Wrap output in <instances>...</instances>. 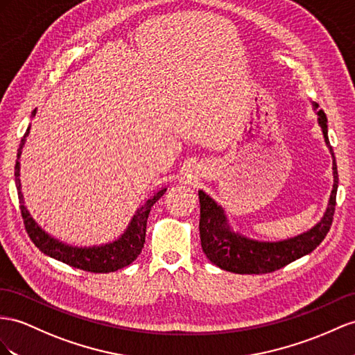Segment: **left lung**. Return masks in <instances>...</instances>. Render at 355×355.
I'll return each mask as SVG.
<instances>
[{
	"mask_svg": "<svg viewBox=\"0 0 355 355\" xmlns=\"http://www.w3.org/2000/svg\"><path fill=\"white\" fill-rule=\"evenodd\" d=\"M318 124L321 127L324 141L333 159V189L321 220L295 237H288L279 241H264L250 239L239 231H234L225 208L207 195L204 190H198L201 219H199V234H201L202 250L214 266L222 270L237 272V275H266L276 271L291 262L313 252L330 231L333 222L336 192H338V166L334 153L329 141L327 116L322 109L312 103Z\"/></svg>",
	"mask_w": 355,
	"mask_h": 355,
	"instance_id": "1",
	"label": "left lung"
}]
</instances>
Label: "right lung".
Here are the masks:
<instances>
[{
    "mask_svg": "<svg viewBox=\"0 0 355 355\" xmlns=\"http://www.w3.org/2000/svg\"><path fill=\"white\" fill-rule=\"evenodd\" d=\"M31 116H35V109L33 111ZM30 130L31 124L28 125V129H26L19 144V148H17L15 181L17 196H19L25 230L28 232L31 241L44 253V255L84 271L112 272L130 266L132 262L139 257V253L144 248L145 231H147V220L151 211V207L159 201L163 193L166 192V186L157 190V192L151 195L148 199H145V202L135 211L129 225H127V228L116 240L107 241L103 244H94V246H76V244L61 241L60 239L53 237V235H51L48 231H44L42 228L37 220L31 216L24 201V195L21 190V154L24 150L26 136L30 135Z\"/></svg>",
    "mask_w": 355,
    "mask_h": 355,
    "instance_id": "add662e5",
    "label": "right lung"
}]
</instances>
